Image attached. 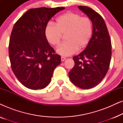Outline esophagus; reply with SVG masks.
Returning <instances> with one entry per match:
<instances>
[{
    "instance_id": "34e87169",
    "label": "esophagus",
    "mask_w": 123,
    "mask_h": 123,
    "mask_svg": "<svg viewBox=\"0 0 123 123\" xmlns=\"http://www.w3.org/2000/svg\"><path fill=\"white\" fill-rule=\"evenodd\" d=\"M65 59H66V58H65V57H64V56H62L61 57L62 62H64Z\"/></svg>"
}]
</instances>
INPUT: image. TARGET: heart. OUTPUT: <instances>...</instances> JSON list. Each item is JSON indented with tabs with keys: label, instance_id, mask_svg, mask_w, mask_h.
Listing matches in <instances>:
<instances>
[{
	"label": "heart",
	"instance_id": "heart-1",
	"mask_svg": "<svg viewBox=\"0 0 123 123\" xmlns=\"http://www.w3.org/2000/svg\"><path fill=\"white\" fill-rule=\"evenodd\" d=\"M55 26L49 23L45 30L48 41L54 46L59 45L62 35H65L66 41L57 48L59 54L69 56L75 53L78 49L85 48L90 43L92 34V24L87 17L68 12L59 16L55 21Z\"/></svg>",
	"mask_w": 123,
	"mask_h": 123
}]
</instances>
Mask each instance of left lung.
I'll list each match as a JSON object with an SVG mask.
<instances>
[{
  "mask_svg": "<svg viewBox=\"0 0 123 123\" xmlns=\"http://www.w3.org/2000/svg\"><path fill=\"white\" fill-rule=\"evenodd\" d=\"M78 8L92 21V36L85 49L73 58L74 66L69 72V77L75 86L88 90L98 85L108 71L111 42L103 18L88 6H80Z\"/></svg>",
  "mask_w": 123,
  "mask_h": 123,
  "instance_id": "left-lung-1",
  "label": "left lung"
}]
</instances>
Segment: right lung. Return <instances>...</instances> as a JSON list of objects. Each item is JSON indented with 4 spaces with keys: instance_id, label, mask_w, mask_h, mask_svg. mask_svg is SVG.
<instances>
[{
    "instance_id": "1",
    "label": "right lung",
    "mask_w": 123,
    "mask_h": 123,
    "mask_svg": "<svg viewBox=\"0 0 123 123\" xmlns=\"http://www.w3.org/2000/svg\"><path fill=\"white\" fill-rule=\"evenodd\" d=\"M64 7H41L27 11L13 26L9 43L12 69L18 80L31 90L43 89L61 63L45 36L49 20Z\"/></svg>"
}]
</instances>
